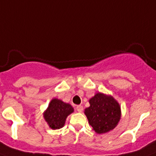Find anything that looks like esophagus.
Masks as SVG:
<instances>
[{
    "label": "esophagus",
    "mask_w": 156,
    "mask_h": 156,
    "mask_svg": "<svg viewBox=\"0 0 156 156\" xmlns=\"http://www.w3.org/2000/svg\"><path fill=\"white\" fill-rule=\"evenodd\" d=\"M76 109H77V111H78V112H82L83 110V107L82 106V105H78V106H77Z\"/></svg>",
    "instance_id": "1"
}]
</instances>
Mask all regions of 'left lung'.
Here are the masks:
<instances>
[{"mask_svg": "<svg viewBox=\"0 0 156 156\" xmlns=\"http://www.w3.org/2000/svg\"><path fill=\"white\" fill-rule=\"evenodd\" d=\"M89 103L90 107L84 110V113L95 133H106L116 128L121 120V110L113 96L98 92Z\"/></svg>", "mask_w": 156, "mask_h": 156, "instance_id": "left-lung-1", "label": "left lung"}]
</instances>
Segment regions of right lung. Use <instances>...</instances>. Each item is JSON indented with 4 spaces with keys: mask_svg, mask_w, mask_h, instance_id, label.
Instances as JSON below:
<instances>
[{
    "mask_svg": "<svg viewBox=\"0 0 156 156\" xmlns=\"http://www.w3.org/2000/svg\"><path fill=\"white\" fill-rule=\"evenodd\" d=\"M73 111L74 109L69 104L63 102L57 98H53L43 115L50 128L58 129L65 126L66 118Z\"/></svg>",
    "mask_w": 156,
    "mask_h": 156,
    "instance_id": "add662e5",
    "label": "right lung"
}]
</instances>
